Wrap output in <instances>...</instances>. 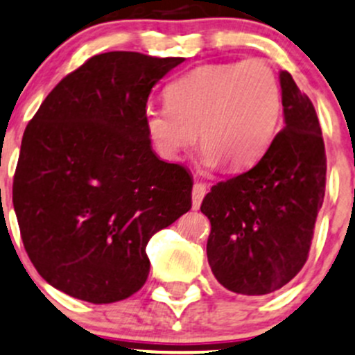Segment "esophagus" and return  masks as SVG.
I'll return each instance as SVG.
<instances>
[{
  "label": "esophagus",
  "instance_id": "obj_1",
  "mask_svg": "<svg viewBox=\"0 0 355 355\" xmlns=\"http://www.w3.org/2000/svg\"><path fill=\"white\" fill-rule=\"evenodd\" d=\"M206 192H207L206 185L200 184V182H196V184H193V189H192V207L193 209L200 207V202H202Z\"/></svg>",
  "mask_w": 355,
  "mask_h": 355
}]
</instances>
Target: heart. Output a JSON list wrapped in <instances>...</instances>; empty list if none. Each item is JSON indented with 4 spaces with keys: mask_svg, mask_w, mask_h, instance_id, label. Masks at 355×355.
<instances>
[{
    "mask_svg": "<svg viewBox=\"0 0 355 355\" xmlns=\"http://www.w3.org/2000/svg\"><path fill=\"white\" fill-rule=\"evenodd\" d=\"M281 87L262 61L206 64L171 81L166 102L148 103L144 128L162 158H180L200 130V163L245 170L260 162L279 132Z\"/></svg>",
    "mask_w": 355,
    "mask_h": 355,
    "instance_id": "obj_1",
    "label": "heart"
}]
</instances>
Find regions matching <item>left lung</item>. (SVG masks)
I'll list each match as a JSON object with an SVG mask.
<instances>
[{
  "mask_svg": "<svg viewBox=\"0 0 355 355\" xmlns=\"http://www.w3.org/2000/svg\"><path fill=\"white\" fill-rule=\"evenodd\" d=\"M279 80L284 129L255 166L216 184L200 206L211 221L212 274L245 296L270 294L296 277L325 197V143L315 107L287 71Z\"/></svg>",
  "mask_w": 355,
  "mask_h": 355,
  "instance_id": "1",
  "label": "left lung"
}]
</instances>
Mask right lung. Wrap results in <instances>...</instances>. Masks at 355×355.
I'll list each match as a JSON object with an SVG mask.
<instances>
[{
  "label": "right lung",
  "instance_id": "right-lung-1",
  "mask_svg": "<svg viewBox=\"0 0 355 355\" xmlns=\"http://www.w3.org/2000/svg\"><path fill=\"white\" fill-rule=\"evenodd\" d=\"M184 62L114 51L47 95L24 132L13 207L33 267L55 289L107 304L146 282V245L192 207V177L153 151L144 109Z\"/></svg>",
  "mask_w": 355,
  "mask_h": 355
}]
</instances>
